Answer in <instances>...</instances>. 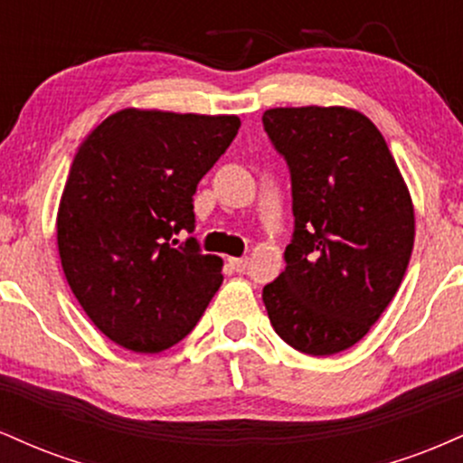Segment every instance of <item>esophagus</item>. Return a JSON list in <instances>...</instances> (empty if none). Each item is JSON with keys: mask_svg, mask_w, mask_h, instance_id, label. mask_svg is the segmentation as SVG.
<instances>
[{"mask_svg": "<svg viewBox=\"0 0 463 463\" xmlns=\"http://www.w3.org/2000/svg\"><path fill=\"white\" fill-rule=\"evenodd\" d=\"M231 268L235 269V272H246V268H248V259H231Z\"/></svg>", "mask_w": 463, "mask_h": 463, "instance_id": "esophagus-1", "label": "esophagus"}]
</instances>
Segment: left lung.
Masks as SVG:
<instances>
[{
	"mask_svg": "<svg viewBox=\"0 0 463 463\" xmlns=\"http://www.w3.org/2000/svg\"><path fill=\"white\" fill-rule=\"evenodd\" d=\"M263 128L291 176L285 272L263 287L274 331L313 357L359 342L387 309L413 250V204L365 115L344 106L269 109Z\"/></svg>",
	"mask_w": 463,
	"mask_h": 463,
	"instance_id": "8db88e82",
	"label": "left lung"
}]
</instances>
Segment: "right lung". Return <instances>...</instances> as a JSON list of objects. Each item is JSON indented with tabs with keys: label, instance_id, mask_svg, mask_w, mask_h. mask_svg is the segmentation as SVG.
<instances>
[{
	"label": "right lung",
	"instance_id": "right-lung-1",
	"mask_svg": "<svg viewBox=\"0 0 463 463\" xmlns=\"http://www.w3.org/2000/svg\"><path fill=\"white\" fill-rule=\"evenodd\" d=\"M235 115L126 109L73 158L58 206L62 272L110 342L161 353L187 337L222 280L194 232L198 183L237 137Z\"/></svg>",
	"mask_w": 463,
	"mask_h": 463
}]
</instances>
